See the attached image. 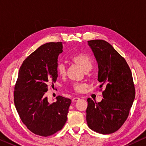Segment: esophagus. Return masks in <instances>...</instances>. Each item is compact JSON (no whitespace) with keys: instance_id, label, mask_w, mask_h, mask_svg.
<instances>
[{"instance_id":"obj_1","label":"esophagus","mask_w":146,"mask_h":146,"mask_svg":"<svg viewBox=\"0 0 146 146\" xmlns=\"http://www.w3.org/2000/svg\"><path fill=\"white\" fill-rule=\"evenodd\" d=\"M79 100H80V98H78V97H75V98H74L72 99V102H74L78 101Z\"/></svg>"}]
</instances>
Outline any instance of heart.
Instances as JSON below:
<instances>
[{
	"label": "heart",
	"mask_w": 146,
	"mask_h": 146,
	"mask_svg": "<svg viewBox=\"0 0 146 146\" xmlns=\"http://www.w3.org/2000/svg\"><path fill=\"white\" fill-rule=\"evenodd\" d=\"M72 61L79 65L84 70L87 72L90 70L93 66V60L91 56L86 54H78L71 57ZM58 74L61 77H64L66 74V69L63 64H59L57 66ZM76 92H83L86 88V84L84 83H76L72 86Z\"/></svg>",
	"instance_id": "1"
}]
</instances>
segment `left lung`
<instances>
[{
    "instance_id": "1",
    "label": "left lung",
    "mask_w": 146,
    "mask_h": 146,
    "mask_svg": "<svg viewBox=\"0 0 146 146\" xmlns=\"http://www.w3.org/2000/svg\"><path fill=\"white\" fill-rule=\"evenodd\" d=\"M98 65V80L105 90L96 103L87 99L86 121L92 130L102 134L116 131L126 120L134 100L132 74L125 60L103 40L88 41Z\"/></svg>"
}]
</instances>
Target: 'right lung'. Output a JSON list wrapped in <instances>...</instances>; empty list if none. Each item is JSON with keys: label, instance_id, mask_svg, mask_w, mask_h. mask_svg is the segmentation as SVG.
<instances>
[{"label": "right lung", "instance_id": "obj_1", "mask_svg": "<svg viewBox=\"0 0 146 146\" xmlns=\"http://www.w3.org/2000/svg\"><path fill=\"white\" fill-rule=\"evenodd\" d=\"M62 42L42 45L23 61L14 91V102L24 124L35 134L47 137L62 129L71 100L58 96L49 103L46 92L56 81L58 57Z\"/></svg>", "mask_w": 146, "mask_h": 146}]
</instances>
